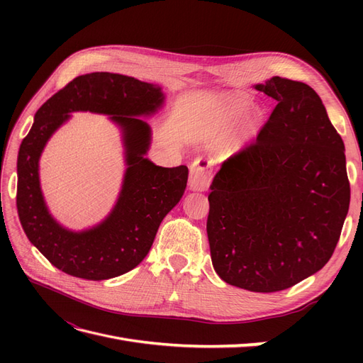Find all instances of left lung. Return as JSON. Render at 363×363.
<instances>
[{"label":"left lung","mask_w":363,"mask_h":363,"mask_svg":"<svg viewBox=\"0 0 363 363\" xmlns=\"http://www.w3.org/2000/svg\"><path fill=\"white\" fill-rule=\"evenodd\" d=\"M164 96L162 87L133 77L92 72L75 77L40 106L18 155L16 207L30 242L51 265L74 277H118L147 256L162 219L177 204L188 183V168H162L145 159L150 127L140 116L155 113ZM111 114L123 127L128 172L113 213L84 233L63 229L48 212L38 184V157L50 135L71 111ZM224 281L225 267L213 257ZM230 284V283H228Z\"/></svg>","instance_id":"obj_1"}]
</instances>
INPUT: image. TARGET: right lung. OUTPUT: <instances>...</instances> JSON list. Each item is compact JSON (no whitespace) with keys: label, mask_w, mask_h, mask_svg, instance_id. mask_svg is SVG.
<instances>
[{"label":"right lung","mask_w":363,"mask_h":363,"mask_svg":"<svg viewBox=\"0 0 363 363\" xmlns=\"http://www.w3.org/2000/svg\"><path fill=\"white\" fill-rule=\"evenodd\" d=\"M276 107L208 195L212 260L233 286L288 289L332 257L350 207L344 144L311 86L272 77Z\"/></svg>","instance_id":"right-lung-1"}]
</instances>
